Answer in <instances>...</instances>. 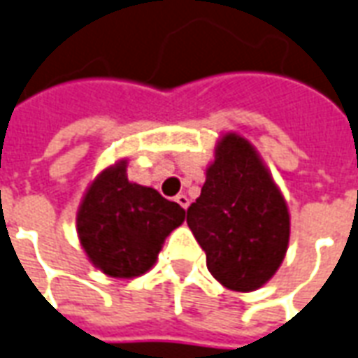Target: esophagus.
I'll return each mask as SVG.
<instances>
[{
	"instance_id": "esophagus-1",
	"label": "esophagus",
	"mask_w": 358,
	"mask_h": 358,
	"mask_svg": "<svg viewBox=\"0 0 358 358\" xmlns=\"http://www.w3.org/2000/svg\"><path fill=\"white\" fill-rule=\"evenodd\" d=\"M176 203H178L180 206H182V208H187V206H189V199H187L186 195H184V193H180V195H176Z\"/></svg>"
}]
</instances>
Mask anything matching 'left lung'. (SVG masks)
Returning a JSON list of instances; mask_svg holds the SVG:
<instances>
[{"label":"left lung","instance_id":"8db88e82","mask_svg":"<svg viewBox=\"0 0 358 358\" xmlns=\"http://www.w3.org/2000/svg\"><path fill=\"white\" fill-rule=\"evenodd\" d=\"M187 226L206 254V267L229 290L266 285L287 256L290 214L264 159L245 136L222 134Z\"/></svg>","mask_w":358,"mask_h":358}]
</instances>
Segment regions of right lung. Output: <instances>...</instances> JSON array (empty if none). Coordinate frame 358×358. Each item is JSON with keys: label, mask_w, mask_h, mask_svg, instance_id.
I'll use <instances>...</instances> for the list:
<instances>
[{"label": "right lung", "mask_w": 358, "mask_h": 358, "mask_svg": "<svg viewBox=\"0 0 358 358\" xmlns=\"http://www.w3.org/2000/svg\"><path fill=\"white\" fill-rule=\"evenodd\" d=\"M186 210L157 189L127 178V159L98 174L78 210V237L92 266L113 279L150 271Z\"/></svg>", "instance_id": "add662e5"}]
</instances>
